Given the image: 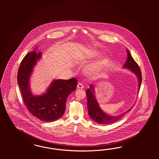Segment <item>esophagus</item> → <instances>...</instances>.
I'll use <instances>...</instances> for the list:
<instances>
[{"mask_svg":"<svg viewBox=\"0 0 159 159\" xmlns=\"http://www.w3.org/2000/svg\"><path fill=\"white\" fill-rule=\"evenodd\" d=\"M77 89H82L84 88V86H83V84H82V83H78V84H77Z\"/></svg>","mask_w":159,"mask_h":159,"instance_id":"esophagus-1","label":"esophagus"}]
</instances>
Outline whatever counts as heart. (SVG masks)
<instances>
[{
    "mask_svg": "<svg viewBox=\"0 0 159 159\" xmlns=\"http://www.w3.org/2000/svg\"><path fill=\"white\" fill-rule=\"evenodd\" d=\"M98 54V52L97 51H93L90 53V55L92 56H96ZM108 59L107 57H101L89 69L88 72L89 73H93L96 70L101 69V68H102L104 66H106L107 63H108Z\"/></svg>",
    "mask_w": 159,
    "mask_h": 159,
    "instance_id": "b5f03b06",
    "label": "heart"
}]
</instances>
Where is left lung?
<instances>
[{"label": "left lung", "instance_id": "8db88e82", "mask_svg": "<svg viewBox=\"0 0 159 159\" xmlns=\"http://www.w3.org/2000/svg\"><path fill=\"white\" fill-rule=\"evenodd\" d=\"M128 53V58L123 67L126 69H129L131 72L136 75L139 81V87L138 90L139 91L140 87L142 83V73L138 63L136 62L134 58L132 57L129 51L126 49ZM87 99V108L89 116L92 120L100 124H111L116 121L120 120L125 114L131 110L133 108H130L128 111L125 112L123 114L117 116H108V114L104 112L99 106L96 98L94 96V91L93 87L90 85V88L87 89L86 91Z\"/></svg>", "mask_w": 159, "mask_h": 159}]
</instances>
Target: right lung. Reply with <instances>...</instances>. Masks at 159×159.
<instances>
[{
    "label": "right lung",
    "mask_w": 159,
    "mask_h": 159,
    "mask_svg": "<svg viewBox=\"0 0 159 159\" xmlns=\"http://www.w3.org/2000/svg\"><path fill=\"white\" fill-rule=\"evenodd\" d=\"M41 57V53L35 51L24 57L19 68L17 83L29 112L41 121L52 122L63 115L67 97L76 90L77 80L74 77L69 80H54L45 94L34 96L30 89L29 80L33 67Z\"/></svg>",
    "instance_id": "1"
}]
</instances>
